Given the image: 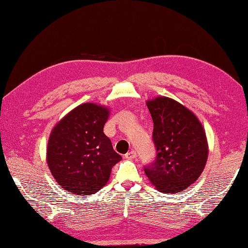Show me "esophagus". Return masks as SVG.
Instances as JSON below:
<instances>
[{
  "instance_id": "esophagus-1",
  "label": "esophagus",
  "mask_w": 248,
  "mask_h": 248,
  "mask_svg": "<svg viewBox=\"0 0 248 248\" xmlns=\"http://www.w3.org/2000/svg\"><path fill=\"white\" fill-rule=\"evenodd\" d=\"M136 156H137V153L135 150H130L125 154V158H127V160H134V158H136Z\"/></svg>"
}]
</instances>
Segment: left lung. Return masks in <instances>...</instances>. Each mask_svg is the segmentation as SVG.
I'll return each mask as SVG.
<instances>
[{"mask_svg":"<svg viewBox=\"0 0 248 248\" xmlns=\"http://www.w3.org/2000/svg\"><path fill=\"white\" fill-rule=\"evenodd\" d=\"M147 106L156 155L151 164L143 166L144 172L160 192H181L197 181L206 164L203 126L192 112L170 98L157 97Z\"/></svg>","mask_w":248,"mask_h":248,"instance_id":"8db88e82","label":"left lung"}]
</instances>
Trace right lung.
<instances>
[{"instance_id": "add662e5", "label": "right lung", "mask_w": 248, "mask_h": 248, "mask_svg": "<svg viewBox=\"0 0 248 248\" xmlns=\"http://www.w3.org/2000/svg\"><path fill=\"white\" fill-rule=\"evenodd\" d=\"M108 118L105 107L83 104L54 127L47 144V164L64 190L91 195L109 180L112 167L122 156L104 133Z\"/></svg>"}]
</instances>
